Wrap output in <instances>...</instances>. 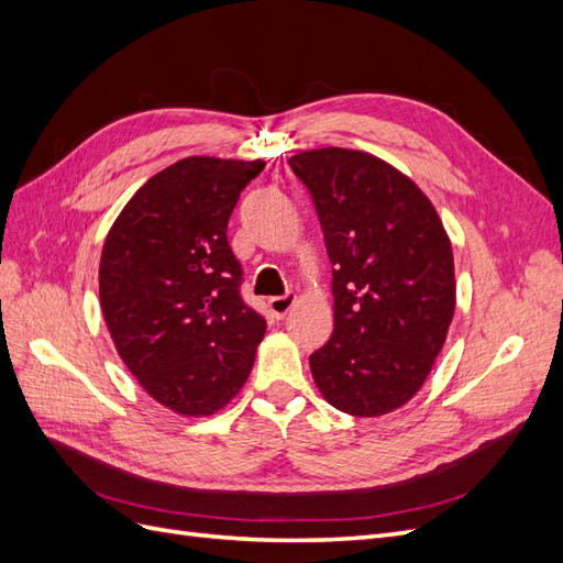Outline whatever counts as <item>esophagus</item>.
<instances>
[{"mask_svg":"<svg viewBox=\"0 0 563 563\" xmlns=\"http://www.w3.org/2000/svg\"><path fill=\"white\" fill-rule=\"evenodd\" d=\"M296 305V296L294 294H284V296H275L267 300V308L272 312V317L277 319H284L288 314V310H291Z\"/></svg>","mask_w":563,"mask_h":563,"instance_id":"34e87169","label":"esophagus"}]
</instances>
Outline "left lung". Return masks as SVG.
<instances>
[{"label": "left lung", "mask_w": 563, "mask_h": 563, "mask_svg": "<svg viewBox=\"0 0 563 563\" xmlns=\"http://www.w3.org/2000/svg\"><path fill=\"white\" fill-rule=\"evenodd\" d=\"M333 263V333L312 352L331 406L385 416L430 376L455 312L449 234L432 201L395 166L362 150L298 152Z\"/></svg>", "instance_id": "obj_1"}]
</instances>
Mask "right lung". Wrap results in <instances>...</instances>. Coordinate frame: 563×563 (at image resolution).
I'll return each instance as SVG.
<instances>
[{
  "label": "right lung",
  "instance_id": "1",
  "mask_svg": "<svg viewBox=\"0 0 563 563\" xmlns=\"http://www.w3.org/2000/svg\"><path fill=\"white\" fill-rule=\"evenodd\" d=\"M263 168V159H180L129 199L106 236L98 286L112 343L147 395L178 416L230 404L265 335L228 242L236 199Z\"/></svg>",
  "mask_w": 563,
  "mask_h": 563
}]
</instances>
